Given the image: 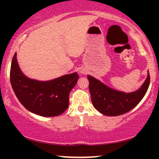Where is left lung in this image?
Wrapping results in <instances>:
<instances>
[{"mask_svg":"<svg viewBox=\"0 0 159 159\" xmlns=\"http://www.w3.org/2000/svg\"><path fill=\"white\" fill-rule=\"evenodd\" d=\"M89 90L93 106L106 116H119L125 114L138 105L145 96L150 82L148 74L143 86L138 90L125 93L113 90L92 76L88 75Z\"/></svg>","mask_w":159,"mask_h":159,"instance_id":"8db88e82","label":"left lung"}]
</instances>
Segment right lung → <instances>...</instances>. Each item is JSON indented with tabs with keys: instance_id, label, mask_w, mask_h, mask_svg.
<instances>
[{
	"instance_id": "obj_1",
	"label": "right lung",
	"mask_w": 159,
	"mask_h": 159,
	"mask_svg": "<svg viewBox=\"0 0 159 159\" xmlns=\"http://www.w3.org/2000/svg\"><path fill=\"white\" fill-rule=\"evenodd\" d=\"M77 72L48 81L30 79L20 70L16 54L12 57L10 81L16 97L25 108L43 116H56L69 106V93L78 79Z\"/></svg>"
}]
</instances>
